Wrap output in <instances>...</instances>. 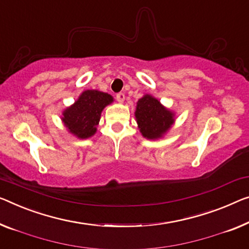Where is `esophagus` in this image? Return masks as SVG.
<instances>
[{
  "label": "esophagus",
  "instance_id": "esophagus-1",
  "mask_svg": "<svg viewBox=\"0 0 249 249\" xmlns=\"http://www.w3.org/2000/svg\"><path fill=\"white\" fill-rule=\"evenodd\" d=\"M116 99L118 103H123L124 99H125V94L124 92H118V94L116 95Z\"/></svg>",
  "mask_w": 249,
  "mask_h": 249
}]
</instances>
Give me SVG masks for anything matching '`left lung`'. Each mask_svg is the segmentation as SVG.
Instances as JSON below:
<instances>
[{"label":"left lung","instance_id":"obj_1","mask_svg":"<svg viewBox=\"0 0 249 249\" xmlns=\"http://www.w3.org/2000/svg\"><path fill=\"white\" fill-rule=\"evenodd\" d=\"M135 117L140 132L148 140L162 137L171 127L174 114L161 105V103L151 95H144L139 99Z\"/></svg>","mask_w":249,"mask_h":249}]
</instances>
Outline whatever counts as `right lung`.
I'll return each mask as SVG.
<instances>
[{"mask_svg": "<svg viewBox=\"0 0 249 249\" xmlns=\"http://www.w3.org/2000/svg\"><path fill=\"white\" fill-rule=\"evenodd\" d=\"M113 101L112 96L107 92L85 90L73 105L64 110L62 122L78 139H88L97 131L96 126L101 120L103 109Z\"/></svg>", "mask_w": 249, "mask_h": 249, "instance_id": "right-lung-1", "label": "right lung"}]
</instances>
